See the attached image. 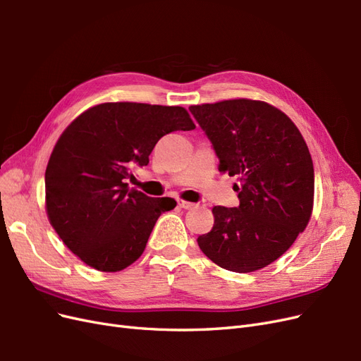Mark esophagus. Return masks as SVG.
<instances>
[{
	"label": "esophagus",
	"instance_id": "esophagus-1",
	"mask_svg": "<svg viewBox=\"0 0 361 361\" xmlns=\"http://www.w3.org/2000/svg\"><path fill=\"white\" fill-rule=\"evenodd\" d=\"M179 207H182V209H195L199 204L197 203H191V202H185V200H179Z\"/></svg>",
	"mask_w": 361,
	"mask_h": 361
}]
</instances>
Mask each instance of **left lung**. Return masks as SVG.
Wrapping results in <instances>:
<instances>
[{
	"label": "left lung",
	"instance_id": "left-lung-1",
	"mask_svg": "<svg viewBox=\"0 0 361 361\" xmlns=\"http://www.w3.org/2000/svg\"><path fill=\"white\" fill-rule=\"evenodd\" d=\"M211 141L218 170L236 176L239 206H215L214 227L197 238L214 264L253 272L277 260L307 226L314 171L307 145L292 120L260 101L192 105Z\"/></svg>",
	"mask_w": 361,
	"mask_h": 361
}]
</instances>
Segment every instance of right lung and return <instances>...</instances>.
I'll return each instance as SVG.
<instances>
[{
    "mask_svg": "<svg viewBox=\"0 0 361 361\" xmlns=\"http://www.w3.org/2000/svg\"><path fill=\"white\" fill-rule=\"evenodd\" d=\"M195 125L182 106L106 102L76 117L54 147L47 173L48 218L73 255L116 272L143 255L161 214L176 202L128 188L158 140Z\"/></svg>",
    "mask_w": 361,
    "mask_h": 361,
    "instance_id": "1",
    "label": "right lung"
}]
</instances>
